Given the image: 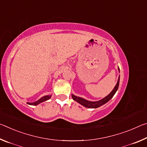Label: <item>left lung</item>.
Masks as SVG:
<instances>
[{
	"label": "left lung",
	"instance_id": "8db88e82",
	"mask_svg": "<svg viewBox=\"0 0 147 147\" xmlns=\"http://www.w3.org/2000/svg\"><path fill=\"white\" fill-rule=\"evenodd\" d=\"M120 76L119 77V79H118V82L117 83L116 86H115V88L113 89V91L111 92L110 93H109L108 96H106L105 98H104L102 99V100H99V101H96V102H91V101H88V100H86L85 99H84L81 97H78V96H74V94H72V98L74 100H75L76 102H78V103H80L82 105L86 107V108H98V107H100L101 106H102L103 104H106V102H108L110 100V99L113 97L114 94L116 93V91H117L118 88H119V80H120Z\"/></svg>",
	"mask_w": 147,
	"mask_h": 147
}]
</instances>
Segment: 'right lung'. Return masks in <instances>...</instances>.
<instances>
[{
	"mask_svg": "<svg viewBox=\"0 0 147 147\" xmlns=\"http://www.w3.org/2000/svg\"><path fill=\"white\" fill-rule=\"evenodd\" d=\"M51 95H47V96H43V97L41 98L39 100H38V101L35 102H32V103H28V104H30V105H38V104H39V103L41 102H43L44 101H46L47 100H49V99L51 98Z\"/></svg>",
	"mask_w": 147,
	"mask_h": 147,
	"instance_id": "right-lung-1",
	"label": "right lung"
}]
</instances>
